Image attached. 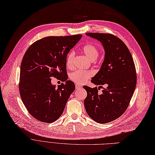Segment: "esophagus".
Segmentation results:
<instances>
[{
    "label": "esophagus",
    "mask_w": 155,
    "mask_h": 155,
    "mask_svg": "<svg viewBox=\"0 0 155 155\" xmlns=\"http://www.w3.org/2000/svg\"><path fill=\"white\" fill-rule=\"evenodd\" d=\"M82 87V86L81 85H79V84H76V90H79L81 89V88Z\"/></svg>",
    "instance_id": "34e87169"
}]
</instances>
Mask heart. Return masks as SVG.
<instances>
[{"label":"heart","instance_id":"1","mask_svg":"<svg viewBox=\"0 0 155 155\" xmlns=\"http://www.w3.org/2000/svg\"><path fill=\"white\" fill-rule=\"evenodd\" d=\"M84 54L92 61L97 59L99 56L100 51L97 46L93 43H89L85 45L83 48ZM75 53L74 51H71L67 55L65 58L66 67L70 69L72 67L74 59ZM93 76V73L91 71H85L81 70H77L70 74L69 78L73 82L77 84H83L85 83L87 79H89Z\"/></svg>","mask_w":155,"mask_h":155}]
</instances>
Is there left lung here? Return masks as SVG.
Wrapping results in <instances>:
<instances>
[{
  "label": "left lung",
  "instance_id": "1",
  "mask_svg": "<svg viewBox=\"0 0 155 155\" xmlns=\"http://www.w3.org/2000/svg\"><path fill=\"white\" fill-rule=\"evenodd\" d=\"M86 35L100 41L105 54L100 70L91 81L99 87L83 86L87 91L84 105L93 120L105 124L118 119L127 110L136 86V68L130 51L120 38L110 33ZM103 85L106 87L99 94Z\"/></svg>",
  "mask_w": 155,
  "mask_h": 155
}]
</instances>
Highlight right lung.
I'll list each match as a JSON object with an SVG mask.
<instances>
[{"instance_id":"obj_1","label":"right lung","mask_w":155,"mask_h":155,"mask_svg":"<svg viewBox=\"0 0 155 155\" xmlns=\"http://www.w3.org/2000/svg\"><path fill=\"white\" fill-rule=\"evenodd\" d=\"M81 35L47 36L29 47L22 59L19 90L28 112L36 120L51 123L62 114L66 103L75 90V84L67 80L65 58ZM61 80L56 88L51 78Z\"/></svg>"}]
</instances>
